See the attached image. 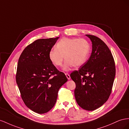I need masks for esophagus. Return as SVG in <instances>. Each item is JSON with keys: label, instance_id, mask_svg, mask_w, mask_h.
I'll list each match as a JSON object with an SVG mask.
<instances>
[{"label": "esophagus", "instance_id": "1", "mask_svg": "<svg viewBox=\"0 0 129 129\" xmlns=\"http://www.w3.org/2000/svg\"><path fill=\"white\" fill-rule=\"evenodd\" d=\"M65 75H66V76H67V78L69 79V80H70V75L69 74V73H65Z\"/></svg>", "mask_w": 129, "mask_h": 129}]
</instances>
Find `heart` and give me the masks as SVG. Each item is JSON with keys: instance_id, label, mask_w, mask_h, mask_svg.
Segmentation results:
<instances>
[{"instance_id": "heart-1", "label": "heart", "mask_w": 129, "mask_h": 129, "mask_svg": "<svg viewBox=\"0 0 129 129\" xmlns=\"http://www.w3.org/2000/svg\"><path fill=\"white\" fill-rule=\"evenodd\" d=\"M90 51L89 43L85 39L62 38L49 53L50 61L54 67L62 65L66 60L63 69L68 71L73 66L79 67L86 62Z\"/></svg>"}]
</instances>
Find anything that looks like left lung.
<instances>
[{
  "label": "left lung",
  "instance_id": "obj_1",
  "mask_svg": "<svg viewBox=\"0 0 129 129\" xmlns=\"http://www.w3.org/2000/svg\"><path fill=\"white\" fill-rule=\"evenodd\" d=\"M92 44L90 57L71 74L76 84L75 96L82 109L93 111L108 101L116 75L115 62L106 44L96 36L86 35Z\"/></svg>",
  "mask_w": 129,
  "mask_h": 129
}]
</instances>
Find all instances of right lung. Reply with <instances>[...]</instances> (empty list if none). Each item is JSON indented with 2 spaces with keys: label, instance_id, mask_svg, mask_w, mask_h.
I'll return each mask as SVG.
<instances>
[{
  "label": "right lung",
  "instance_id": "right-lung-1",
  "mask_svg": "<svg viewBox=\"0 0 129 129\" xmlns=\"http://www.w3.org/2000/svg\"><path fill=\"white\" fill-rule=\"evenodd\" d=\"M58 38L35 40L25 47L18 60L16 79L21 98L27 108L38 113L51 110L59 89L68 81L49 58Z\"/></svg>",
  "mask_w": 129,
  "mask_h": 129
}]
</instances>
